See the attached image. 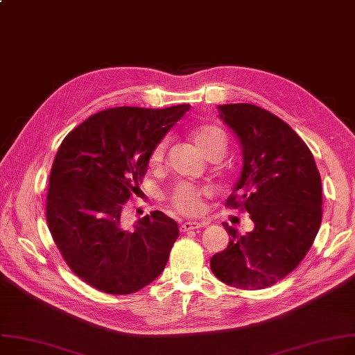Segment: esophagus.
I'll use <instances>...</instances> for the list:
<instances>
[{
  "instance_id": "34e87169",
  "label": "esophagus",
  "mask_w": 355,
  "mask_h": 355,
  "mask_svg": "<svg viewBox=\"0 0 355 355\" xmlns=\"http://www.w3.org/2000/svg\"><path fill=\"white\" fill-rule=\"evenodd\" d=\"M205 225H207V223H190V221H187V223H182V224H181V231L198 230V228H202V227H205Z\"/></svg>"
}]
</instances>
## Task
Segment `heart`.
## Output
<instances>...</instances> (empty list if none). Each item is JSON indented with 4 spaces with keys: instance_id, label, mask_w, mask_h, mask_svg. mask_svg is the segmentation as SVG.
I'll return each instance as SVG.
<instances>
[{
    "instance_id": "b5f03b06",
    "label": "heart",
    "mask_w": 355,
    "mask_h": 355,
    "mask_svg": "<svg viewBox=\"0 0 355 355\" xmlns=\"http://www.w3.org/2000/svg\"><path fill=\"white\" fill-rule=\"evenodd\" d=\"M194 139L198 148L207 155L214 153H225L227 135L214 124H201L194 130ZM168 138H162L153 147L150 153V167L159 168L165 154H167ZM212 191L207 187H198L194 184L182 182L170 196V205L182 216H200L204 209V200L209 197Z\"/></svg>"
}]
</instances>
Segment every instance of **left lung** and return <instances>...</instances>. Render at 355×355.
<instances>
[{
	"label": "left lung",
	"instance_id": "obj_1",
	"mask_svg": "<svg viewBox=\"0 0 355 355\" xmlns=\"http://www.w3.org/2000/svg\"><path fill=\"white\" fill-rule=\"evenodd\" d=\"M220 116L243 144V171L225 207L248 212L245 235L223 223L228 247L209 259L228 286L263 290L287 277L311 248L322 218L321 177L301 137L252 104L220 105Z\"/></svg>",
	"mask_w": 355,
	"mask_h": 355
}]
</instances>
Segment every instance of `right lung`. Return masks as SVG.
Wrapping results in <instances>:
<instances>
[{
    "instance_id": "right-lung-1",
    "label": "right lung",
    "mask_w": 355,
    "mask_h": 355,
    "mask_svg": "<svg viewBox=\"0 0 355 355\" xmlns=\"http://www.w3.org/2000/svg\"><path fill=\"white\" fill-rule=\"evenodd\" d=\"M190 104L115 107L69 131L54 158L45 217L65 264L98 291L125 295L154 281L168 261L178 225L161 211L123 225L153 147Z\"/></svg>"
}]
</instances>
